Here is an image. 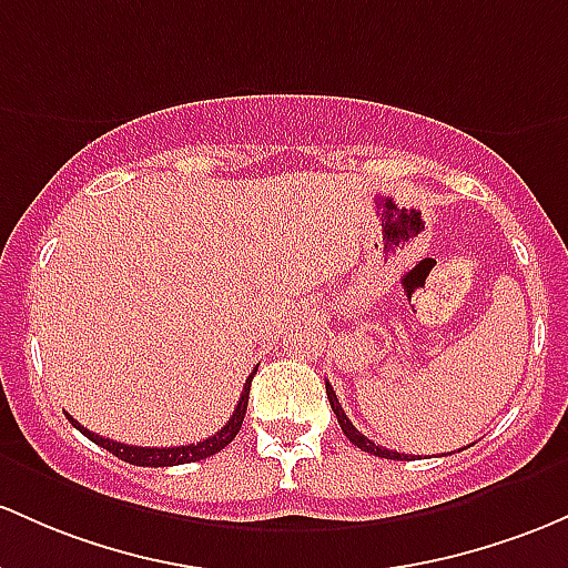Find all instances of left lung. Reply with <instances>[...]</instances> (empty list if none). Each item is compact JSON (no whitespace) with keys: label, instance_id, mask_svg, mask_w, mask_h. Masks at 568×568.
Listing matches in <instances>:
<instances>
[{"label":"left lung","instance_id":"obj_1","mask_svg":"<svg viewBox=\"0 0 568 568\" xmlns=\"http://www.w3.org/2000/svg\"><path fill=\"white\" fill-rule=\"evenodd\" d=\"M326 396H328V404H332V409H334V415H336V423H339V428H342V432H345V436L353 442L355 447H361V450H364V453H372V456H379V458H390V460L409 458L407 453H396V450H388V447H379V445H375V442L369 439V436L361 434L358 428H355L353 423H351V417L345 415V409H342L339 398H336L334 388L328 383H326Z\"/></svg>","mask_w":568,"mask_h":568}]
</instances>
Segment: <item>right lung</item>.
I'll list each match as a JSON object with an SVG mask.
<instances>
[{
    "mask_svg": "<svg viewBox=\"0 0 568 568\" xmlns=\"http://www.w3.org/2000/svg\"><path fill=\"white\" fill-rule=\"evenodd\" d=\"M255 375V369H253ZM253 375L245 379V388H242V396L240 402H236L232 417L226 420V426L221 428V432L207 436V439L196 442V445H183V447H134V445H121V442H112V439H104V436L89 432V428L80 426L74 417H70L72 426L78 428L80 434L89 436L91 442H97L99 447H104V450H110L112 456L126 460V464H134V466H178V464H193V460H202V458H210L215 456V453H221L223 447L229 445V442L234 439L236 434H240L242 428V420H245V413H247V396H251V383H253Z\"/></svg>",
    "mask_w": 568,
    "mask_h": 568,
    "instance_id": "obj_1",
    "label": "right lung"
}]
</instances>
